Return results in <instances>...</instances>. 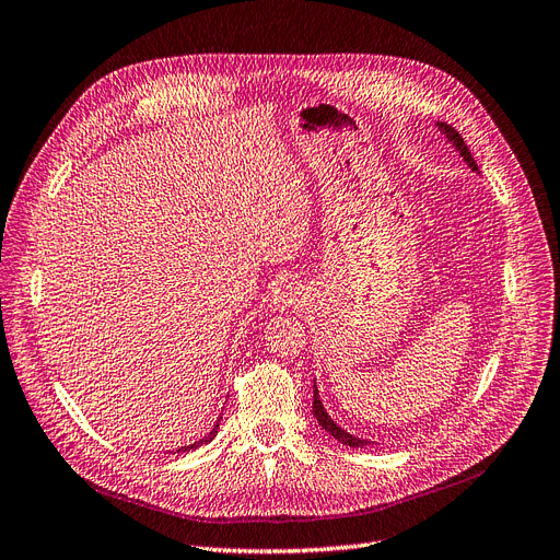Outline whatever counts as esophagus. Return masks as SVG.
I'll return each instance as SVG.
<instances>
[{
	"instance_id": "1",
	"label": "esophagus",
	"mask_w": 560,
	"mask_h": 560,
	"mask_svg": "<svg viewBox=\"0 0 560 560\" xmlns=\"http://www.w3.org/2000/svg\"><path fill=\"white\" fill-rule=\"evenodd\" d=\"M300 295H302V293H300V285H298V283L283 281V283H279V285L275 288V291H272V304L283 312V308L298 304Z\"/></svg>"
}]
</instances>
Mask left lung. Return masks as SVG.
I'll list each match as a JSON object with an SVG mask.
<instances>
[{"label": "left lung", "instance_id": "obj_1", "mask_svg": "<svg viewBox=\"0 0 560 560\" xmlns=\"http://www.w3.org/2000/svg\"><path fill=\"white\" fill-rule=\"evenodd\" d=\"M439 129L447 136V140H452V144H454V148L459 150V154L464 156V161L470 165V168H472V171H478V163H475L472 154L468 152V144L464 142L462 133H459L457 129H454V127H450V124H445V121H441V124H439ZM314 416H316L318 424L329 433V436H335L339 443H343V445H348V447H364V445H366V441L355 439L353 433L343 431L341 427H337V424H335V420H332V418L327 416V410L323 408V401H320V397H318V389H316V385H314Z\"/></svg>", "mask_w": 560, "mask_h": 560}]
</instances>
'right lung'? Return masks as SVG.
Segmentation results:
<instances>
[{
  "label": "right lung",
  "instance_id": "obj_1",
  "mask_svg": "<svg viewBox=\"0 0 560 560\" xmlns=\"http://www.w3.org/2000/svg\"><path fill=\"white\" fill-rule=\"evenodd\" d=\"M217 427L219 424H214V429L210 431V433H207V436L205 439H200L198 443H191V445H186V447H182V450H177V452H189V450H196V447H200V445H207V443H210L214 436H217Z\"/></svg>",
  "mask_w": 560,
  "mask_h": 560
}]
</instances>
